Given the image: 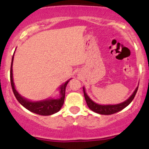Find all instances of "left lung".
<instances>
[{"label": "left lung", "mask_w": 149, "mask_h": 149, "mask_svg": "<svg viewBox=\"0 0 149 149\" xmlns=\"http://www.w3.org/2000/svg\"><path fill=\"white\" fill-rule=\"evenodd\" d=\"M138 86H139V85H138ZM137 90L138 87L135 89L134 92H133L132 95L127 100L125 101V102H122V103L120 104H115V105H100V104L95 103V102H94L93 101L88 97V95H87V93L85 92V88H83V93H84V96L85 101H86V103L88 104V107L90 108L92 111H93L95 113H97L102 114V115H111V114L116 113L123 110V109H125L126 107H127V106L131 103L132 101L133 100V99L134 98L136 92H137Z\"/></svg>", "instance_id": "8db88e82"}]
</instances>
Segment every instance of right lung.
<instances>
[{"label": "right lung", "mask_w": 149, "mask_h": 149, "mask_svg": "<svg viewBox=\"0 0 149 149\" xmlns=\"http://www.w3.org/2000/svg\"><path fill=\"white\" fill-rule=\"evenodd\" d=\"M13 59H14V54H13V59H12L11 67H10V83H11L13 93H14L15 96L18 102L24 107L28 109L29 111L40 116L52 115V114L59 111L61 108L62 107L63 104H64L66 85H67L68 83L71 79L67 80L66 83H64L59 88H60V97L59 99H56V100H54V99H48V100L38 101V102H31V101L22 97L15 88L13 77Z\"/></svg>", "instance_id": "right-lung-1"}]
</instances>
